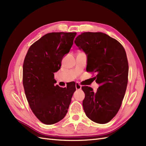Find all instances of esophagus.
I'll use <instances>...</instances> for the list:
<instances>
[{
    "label": "esophagus",
    "mask_w": 146,
    "mask_h": 146,
    "mask_svg": "<svg viewBox=\"0 0 146 146\" xmlns=\"http://www.w3.org/2000/svg\"><path fill=\"white\" fill-rule=\"evenodd\" d=\"M76 90H80L81 88V86L79 83H76Z\"/></svg>",
    "instance_id": "obj_1"
}]
</instances>
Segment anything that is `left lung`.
<instances>
[{
    "label": "left lung",
    "instance_id": "left-lung-1",
    "mask_svg": "<svg viewBox=\"0 0 146 146\" xmlns=\"http://www.w3.org/2000/svg\"><path fill=\"white\" fill-rule=\"evenodd\" d=\"M74 43L87 54V72L96 73L97 92L82 86V106L86 116L98 124L109 123L121 106L128 82L129 64L119 42L101 32H84Z\"/></svg>",
    "mask_w": 146,
    "mask_h": 146
}]
</instances>
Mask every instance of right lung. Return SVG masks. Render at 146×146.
<instances>
[{
	"label": "right lung",
	"instance_id": "obj_1",
	"mask_svg": "<svg viewBox=\"0 0 146 146\" xmlns=\"http://www.w3.org/2000/svg\"><path fill=\"white\" fill-rule=\"evenodd\" d=\"M76 35L75 32L46 34L30 46L25 58L22 82L25 96L33 113L45 124L64 118L76 90L75 82L64 88L54 86V78Z\"/></svg>",
	"mask_w": 146,
	"mask_h": 146
}]
</instances>
